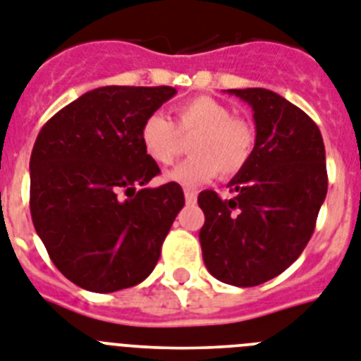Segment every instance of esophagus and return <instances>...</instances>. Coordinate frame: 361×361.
<instances>
[{"label":"esophagus","mask_w":361,"mask_h":361,"mask_svg":"<svg viewBox=\"0 0 361 361\" xmlns=\"http://www.w3.org/2000/svg\"><path fill=\"white\" fill-rule=\"evenodd\" d=\"M184 197H186L188 204H193V202H195V199H197V192H195V190H190V188H186V190H184Z\"/></svg>","instance_id":"esophagus-1"}]
</instances>
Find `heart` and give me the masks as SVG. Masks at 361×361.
<instances>
[{"mask_svg":"<svg viewBox=\"0 0 361 361\" xmlns=\"http://www.w3.org/2000/svg\"><path fill=\"white\" fill-rule=\"evenodd\" d=\"M175 123L154 112L140 127V142L145 154L159 166H169L190 138V153L184 162L166 177L183 186H199L221 171L234 177L245 168L255 151V129L243 118L232 116L231 109L208 95H195L173 109Z\"/></svg>","mask_w":361,"mask_h":361,"instance_id":"b5f03b06","label":"heart"}]
</instances>
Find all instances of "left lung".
I'll list each match as a JSON object with an SVG mask.
<instances>
[{
	"mask_svg": "<svg viewBox=\"0 0 361 361\" xmlns=\"http://www.w3.org/2000/svg\"><path fill=\"white\" fill-rule=\"evenodd\" d=\"M255 110V151L221 199L199 193L207 269L225 284L251 288L286 271L305 251L326 197L329 175L319 127L266 88L228 90Z\"/></svg>",
	"mask_w": 361,
	"mask_h": 361,
	"instance_id": "8db88e82",
	"label": "left lung"
}]
</instances>
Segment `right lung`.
<instances>
[{"mask_svg":"<svg viewBox=\"0 0 361 361\" xmlns=\"http://www.w3.org/2000/svg\"><path fill=\"white\" fill-rule=\"evenodd\" d=\"M175 94L171 86H101L38 133L29 164L32 225L79 288L125 290L159 262L184 193L177 183L145 186L160 168L145 154L140 127Z\"/></svg>","mask_w":361,"mask_h":361,"instance_id":"1","label":"right lung"}]
</instances>
